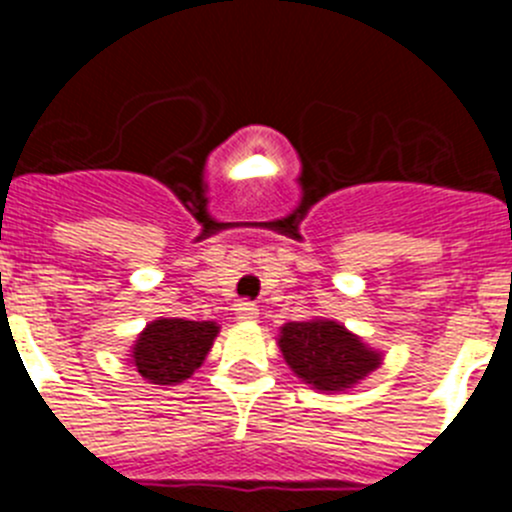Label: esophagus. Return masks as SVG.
Listing matches in <instances>:
<instances>
[{
  "label": "esophagus",
  "instance_id": "esophagus-1",
  "mask_svg": "<svg viewBox=\"0 0 512 512\" xmlns=\"http://www.w3.org/2000/svg\"><path fill=\"white\" fill-rule=\"evenodd\" d=\"M233 310H235V318L243 320V323L259 318V310H256V305H251V302H238Z\"/></svg>",
  "mask_w": 512,
  "mask_h": 512
}]
</instances>
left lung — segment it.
Returning <instances> with one entry per match:
<instances>
[{
    "instance_id": "obj_1",
    "label": "left lung",
    "mask_w": 512,
    "mask_h": 512,
    "mask_svg": "<svg viewBox=\"0 0 512 512\" xmlns=\"http://www.w3.org/2000/svg\"><path fill=\"white\" fill-rule=\"evenodd\" d=\"M279 351L289 369L312 390L346 392L382 364V354L336 320L287 323L279 330Z\"/></svg>"
}]
</instances>
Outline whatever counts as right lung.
Masks as SVG:
<instances>
[{
	"instance_id": "1",
	"label": "right lung",
	"mask_w": 512,
	"mask_h": 512,
	"mask_svg": "<svg viewBox=\"0 0 512 512\" xmlns=\"http://www.w3.org/2000/svg\"><path fill=\"white\" fill-rule=\"evenodd\" d=\"M217 333L212 320H153L133 343L130 364L151 384H179L200 369Z\"/></svg>"
}]
</instances>
